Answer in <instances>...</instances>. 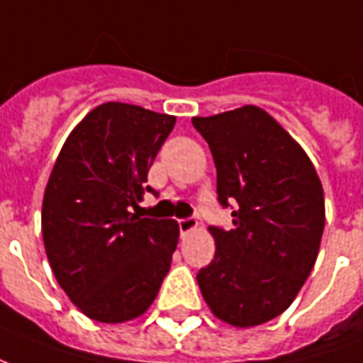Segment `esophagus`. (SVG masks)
<instances>
[{
  "instance_id": "esophagus-1",
  "label": "esophagus",
  "mask_w": 363,
  "mask_h": 363,
  "mask_svg": "<svg viewBox=\"0 0 363 363\" xmlns=\"http://www.w3.org/2000/svg\"><path fill=\"white\" fill-rule=\"evenodd\" d=\"M198 228V221L192 220V218H186V220H179V229H181L182 235H186L190 231H194Z\"/></svg>"
}]
</instances>
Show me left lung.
<instances>
[{
  "mask_svg": "<svg viewBox=\"0 0 363 363\" xmlns=\"http://www.w3.org/2000/svg\"><path fill=\"white\" fill-rule=\"evenodd\" d=\"M192 124L212 151L220 204H239L233 229L210 228L216 255L198 286L218 319L257 327L288 309L315 267L323 184L303 147L260 106L194 116Z\"/></svg>",
  "mask_w": 363,
  "mask_h": 363,
  "instance_id": "1",
  "label": "left lung"
}]
</instances>
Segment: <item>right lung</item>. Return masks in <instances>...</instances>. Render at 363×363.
Returning <instances> with one entry per match:
<instances>
[{
    "label": "right lung",
    "instance_id": "obj_1",
    "mask_svg": "<svg viewBox=\"0 0 363 363\" xmlns=\"http://www.w3.org/2000/svg\"><path fill=\"white\" fill-rule=\"evenodd\" d=\"M177 118L126 103L95 106L67 135L43 200V239L60 288L99 323L142 317L179 243L174 220L132 213Z\"/></svg>",
    "mask_w": 363,
    "mask_h": 363
}]
</instances>
